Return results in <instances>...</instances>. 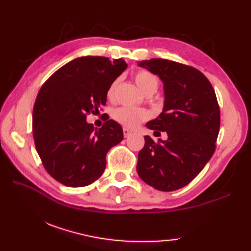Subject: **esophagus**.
Listing matches in <instances>:
<instances>
[{"instance_id":"obj_1","label":"esophagus","mask_w":251,"mask_h":251,"mask_svg":"<svg viewBox=\"0 0 251 251\" xmlns=\"http://www.w3.org/2000/svg\"><path fill=\"white\" fill-rule=\"evenodd\" d=\"M123 134H124L125 138H128L132 134V131L128 128H123Z\"/></svg>"}]
</instances>
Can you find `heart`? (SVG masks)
<instances>
[{
    "label": "heart",
    "mask_w": 251,
    "mask_h": 251,
    "mask_svg": "<svg viewBox=\"0 0 251 251\" xmlns=\"http://www.w3.org/2000/svg\"><path fill=\"white\" fill-rule=\"evenodd\" d=\"M135 79V83L143 93L148 92H155L158 86V79L155 74L148 70H138L132 75ZM119 81H115L110 84V86L106 90V97L109 99H113L115 95L116 86ZM113 120L120 123L123 126L128 127V128H135L141 123L149 120L150 113L145 109L132 108V106H120L112 112Z\"/></svg>",
    "instance_id": "1"
}]
</instances>
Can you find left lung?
I'll list each match as a JSON object with an SVG mask.
<instances>
[{
    "label": "left lung",
    "instance_id": "8db88e82",
    "mask_svg": "<svg viewBox=\"0 0 251 251\" xmlns=\"http://www.w3.org/2000/svg\"><path fill=\"white\" fill-rule=\"evenodd\" d=\"M139 66L164 83V110L147 126L154 132L166 131L168 139L155 142L145 136L137 172L154 189L178 190L189 184L215 153L220 129L216 93L204 74L191 66L159 58Z\"/></svg>",
    "mask_w": 251,
    "mask_h": 251
}]
</instances>
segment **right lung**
<instances>
[{
	"label": "right lung",
	"mask_w": 251,
	"mask_h": 251,
	"mask_svg": "<svg viewBox=\"0 0 251 251\" xmlns=\"http://www.w3.org/2000/svg\"><path fill=\"white\" fill-rule=\"evenodd\" d=\"M120 58H76L42 85L32 114L35 149L46 172L72 188L92 184L105 169V155L120 143L122 126L108 117L99 129L86 116L105 105L110 84L125 70Z\"/></svg>",
	"instance_id": "obj_1"
}]
</instances>
